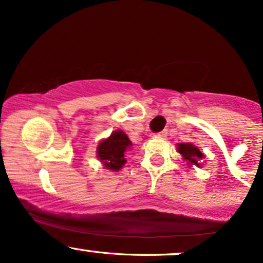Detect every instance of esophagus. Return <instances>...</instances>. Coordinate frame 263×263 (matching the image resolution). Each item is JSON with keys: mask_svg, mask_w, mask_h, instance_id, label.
Instances as JSON below:
<instances>
[{"mask_svg": "<svg viewBox=\"0 0 263 263\" xmlns=\"http://www.w3.org/2000/svg\"><path fill=\"white\" fill-rule=\"evenodd\" d=\"M156 136H157V137H163V138L167 137V131H162V132H159V134H157Z\"/></svg>", "mask_w": 263, "mask_h": 263, "instance_id": "esophagus-1", "label": "esophagus"}]
</instances>
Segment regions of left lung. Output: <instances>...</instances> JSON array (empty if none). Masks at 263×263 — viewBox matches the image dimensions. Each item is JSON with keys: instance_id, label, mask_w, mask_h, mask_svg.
Here are the masks:
<instances>
[{"instance_id": "8db88e82", "label": "left lung", "mask_w": 263, "mask_h": 263, "mask_svg": "<svg viewBox=\"0 0 263 263\" xmlns=\"http://www.w3.org/2000/svg\"><path fill=\"white\" fill-rule=\"evenodd\" d=\"M177 151L182 155L188 167H193V165L198 168L201 167V161H204L205 155L197 146H194L193 143H185L184 142V143L177 144Z\"/></svg>"}]
</instances>
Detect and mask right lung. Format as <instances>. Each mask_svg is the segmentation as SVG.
Here are the masks:
<instances>
[{"label":"right lung","instance_id":"obj_1","mask_svg":"<svg viewBox=\"0 0 263 263\" xmlns=\"http://www.w3.org/2000/svg\"><path fill=\"white\" fill-rule=\"evenodd\" d=\"M132 148V142L122 129H116L107 138L99 142L96 156L108 171L117 172L126 164V153Z\"/></svg>","mask_w":263,"mask_h":263}]
</instances>
